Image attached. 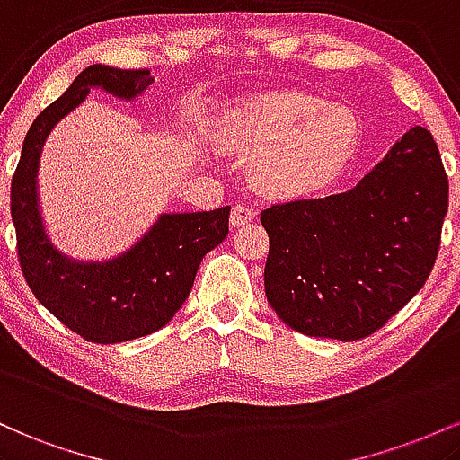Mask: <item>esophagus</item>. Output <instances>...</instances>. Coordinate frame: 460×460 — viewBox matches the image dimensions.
I'll return each instance as SVG.
<instances>
[{
    "instance_id": "obj_1",
    "label": "esophagus",
    "mask_w": 460,
    "mask_h": 460,
    "mask_svg": "<svg viewBox=\"0 0 460 460\" xmlns=\"http://www.w3.org/2000/svg\"><path fill=\"white\" fill-rule=\"evenodd\" d=\"M256 217V208L250 204H234V208H232L230 213V224L234 226V228H239V226H245L250 224V221H254Z\"/></svg>"
}]
</instances>
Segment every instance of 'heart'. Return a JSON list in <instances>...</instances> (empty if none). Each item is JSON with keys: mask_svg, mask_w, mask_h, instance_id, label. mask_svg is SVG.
<instances>
[{"mask_svg": "<svg viewBox=\"0 0 460 460\" xmlns=\"http://www.w3.org/2000/svg\"><path fill=\"white\" fill-rule=\"evenodd\" d=\"M221 143L250 158L256 184L273 195H304L348 164L358 138L354 112L308 93H273L236 106Z\"/></svg>", "mask_w": 460, "mask_h": 460, "instance_id": "b5f03b06", "label": "heart"}]
</instances>
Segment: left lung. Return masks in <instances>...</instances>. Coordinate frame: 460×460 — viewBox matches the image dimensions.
I'll use <instances>...</instances> for the list:
<instances>
[{
    "label": "left lung",
    "mask_w": 460,
    "mask_h": 460,
    "mask_svg": "<svg viewBox=\"0 0 460 460\" xmlns=\"http://www.w3.org/2000/svg\"><path fill=\"white\" fill-rule=\"evenodd\" d=\"M446 213L438 147L415 126L354 189L262 210L271 308L308 337H369L426 285Z\"/></svg>",
    "instance_id": "1"
}]
</instances>
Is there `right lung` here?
Segmentation results:
<instances>
[{
  "label": "right lung",
  "instance_id": "obj_1",
  "mask_svg": "<svg viewBox=\"0 0 460 460\" xmlns=\"http://www.w3.org/2000/svg\"><path fill=\"white\" fill-rule=\"evenodd\" d=\"M149 84L147 69L86 66L34 119L10 184V213L25 282L54 317L91 343L147 337L172 322L189 297L202 258L228 236L230 206H224L208 213H164L141 241L111 261H75L49 241L36 193L48 134L86 100L91 89L134 100Z\"/></svg>",
  "mask_w": 460,
  "mask_h": 460
}]
</instances>
